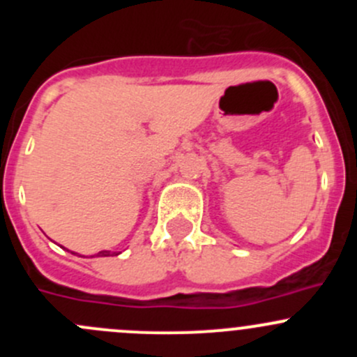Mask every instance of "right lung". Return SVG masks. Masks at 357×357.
Here are the masks:
<instances>
[{"mask_svg":"<svg viewBox=\"0 0 357 357\" xmlns=\"http://www.w3.org/2000/svg\"><path fill=\"white\" fill-rule=\"evenodd\" d=\"M72 254H74V252H72ZM98 257H110V255H117V252H110V250H102V252H98Z\"/></svg>","mask_w":357,"mask_h":357,"instance_id":"1","label":"right lung"}]
</instances>
